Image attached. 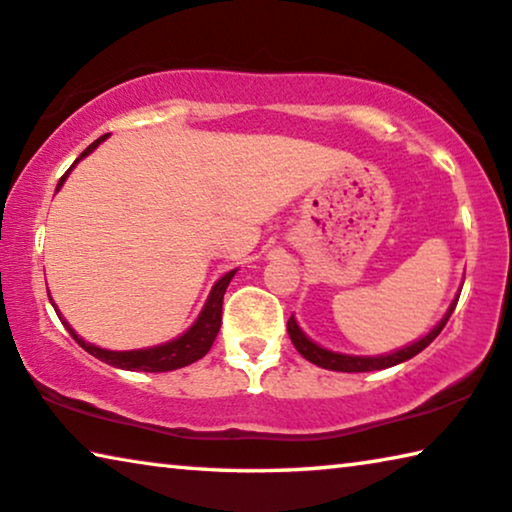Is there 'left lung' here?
<instances>
[{
    "mask_svg": "<svg viewBox=\"0 0 512 512\" xmlns=\"http://www.w3.org/2000/svg\"><path fill=\"white\" fill-rule=\"evenodd\" d=\"M457 299H460V296H455L453 303H451V308H448V312L444 315V319H441V322L434 326V329L427 333L425 338L411 342L409 347L398 349V352H393V354H384V356H349V354H338V352H331V349L319 347V345H315V342L308 338V335H305L299 329V324H296L294 315L289 317L287 331H289V338H292V342H294V347L299 349V354L303 358H308L310 363L319 365V368L335 370V372H372V370H384V368H393V365L409 361V358H414L416 354H421L423 349L430 345V342L437 338V335L441 333V329H444V326H446L448 317L453 315Z\"/></svg>",
    "mask_w": 512,
    "mask_h": 512,
    "instance_id": "8db88e82",
    "label": "left lung"
}]
</instances>
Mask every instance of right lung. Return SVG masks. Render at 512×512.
Instances as JSON below:
<instances>
[{
    "mask_svg": "<svg viewBox=\"0 0 512 512\" xmlns=\"http://www.w3.org/2000/svg\"><path fill=\"white\" fill-rule=\"evenodd\" d=\"M105 137H108V135H101L96 142H91L89 147L82 151L78 160L89 156L91 151H94L98 144L105 140ZM78 160H75L73 167L78 165ZM73 167H71V170H73ZM71 170H68V172H71ZM68 172L59 179L57 190L64 186ZM234 273L236 271L225 273V276L220 278L216 285H213L209 299H207V303H204V308L200 312V317H197V322L190 326L186 333L179 335L177 340L165 342V345H158V347H149V349H133V352H110V349H101V347L91 345V342L82 340L80 335L75 333L71 326H68V322H64V317L59 315L57 308L55 310H57V315L61 319V324H64L66 329H68V333L73 335V340L78 342V345L85 349V352H89L91 356H96L98 361L114 365V368H121V370L170 372V370L186 368V365L200 361V358L211 349L213 340H216V335L220 331V322H223V296H225V289H227V285H230V280L234 278ZM50 303H52V299H50ZM52 305H55V303H52Z\"/></svg>",
    "mask_w": 512,
    "mask_h": 512,
    "instance_id": "obj_1",
    "label": "right lung"
}]
</instances>
